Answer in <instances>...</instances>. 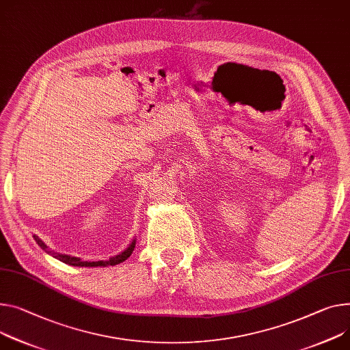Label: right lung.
Here are the masks:
<instances>
[{"label":"right lung","instance_id":"1","mask_svg":"<svg viewBox=\"0 0 350 350\" xmlns=\"http://www.w3.org/2000/svg\"><path fill=\"white\" fill-rule=\"evenodd\" d=\"M35 241L38 243V245L44 251L47 252L49 255H51L53 258H56L59 260H62L63 263H67V265H71V266H87V267H96V266H115L118 263H122L123 260H126L134 251V247H136V239H133V243L119 255L116 256H112L107 260H98V262H87V260H81V258H77V256H70V255H64V254H59V252H55L51 251L43 241L38 237V235H33Z\"/></svg>","mask_w":350,"mask_h":350}]
</instances>
